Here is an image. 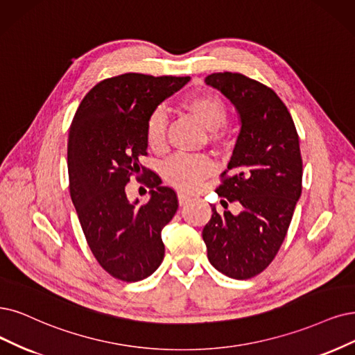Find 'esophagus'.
Instances as JSON below:
<instances>
[{
    "instance_id": "34e87169",
    "label": "esophagus",
    "mask_w": 355,
    "mask_h": 355,
    "mask_svg": "<svg viewBox=\"0 0 355 355\" xmlns=\"http://www.w3.org/2000/svg\"><path fill=\"white\" fill-rule=\"evenodd\" d=\"M178 203L182 206V205H186L187 202H190L191 200V198L189 194H186V193H182V191H178Z\"/></svg>"
}]
</instances>
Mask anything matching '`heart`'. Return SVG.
<instances>
[{
  "mask_svg": "<svg viewBox=\"0 0 355 355\" xmlns=\"http://www.w3.org/2000/svg\"><path fill=\"white\" fill-rule=\"evenodd\" d=\"M184 108L205 128L209 130V140L212 143H225L230 137L228 130L222 125L227 121L228 107L224 98L214 92H202L189 96L182 102ZM146 144L152 152H162L166 139V115L162 110H155L146 123L144 130ZM215 164L206 155H174L164 164L162 177L168 184L193 190L200 181L214 174Z\"/></svg>",
  "mask_w": 355,
  "mask_h": 355,
  "instance_id": "obj_1",
  "label": "heart"
}]
</instances>
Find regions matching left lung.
<instances>
[{"label":"left lung","instance_id":"obj_1","mask_svg":"<svg viewBox=\"0 0 355 355\" xmlns=\"http://www.w3.org/2000/svg\"><path fill=\"white\" fill-rule=\"evenodd\" d=\"M206 85L237 108L241 130L216 193L243 211L224 215L212 206L203 228L207 259L220 273L250 279L277 256L301 196L303 159L293 116L275 92L240 73H214ZM228 205V203H227Z\"/></svg>","mask_w":355,"mask_h":355}]
</instances>
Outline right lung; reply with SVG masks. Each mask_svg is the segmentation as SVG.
<instances>
[{
	"label": "right lung",
	"mask_w": 355,
	"mask_h": 355,
	"mask_svg": "<svg viewBox=\"0 0 355 355\" xmlns=\"http://www.w3.org/2000/svg\"><path fill=\"white\" fill-rule=\"evenodd\" d=\"M189 80V76L140 73L105 78L74 114L67 144L70 196L90 252L115 279L141 281L164 260L161 231L175 215L178 199L140 157L148 155L149 115ZM131 175L147 177L149 202H128L125 186Z\"/></svg>",
	"instance_id": "add662e5"
}]
</instances>
